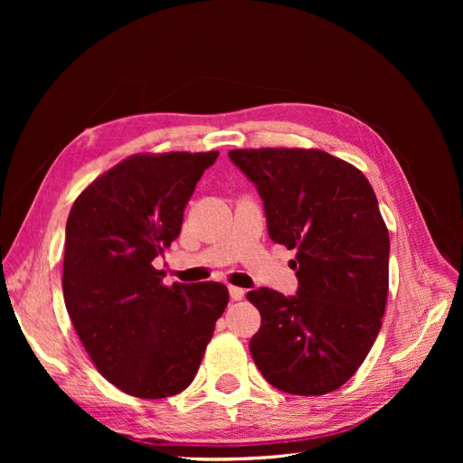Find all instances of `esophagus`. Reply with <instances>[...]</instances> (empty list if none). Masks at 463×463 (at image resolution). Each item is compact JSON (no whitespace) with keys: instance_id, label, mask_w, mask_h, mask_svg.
<instances>
[{"instance_id":"esophagus-1","label":"esophagus","mask_w":463,"mask_h":463,"mask_svg":"<svg viewBox=\"0 0 463 463\" xmlns=\"http://www.w3.org/2000/svg\"><path fill=\"white\" fill-rule=\"evenodd\" d=\"M230 298L233 301H241L245 298V289L241 288H235V286H230Z\"/></svg>"}]
</instances>
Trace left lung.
Segmentation results:
<instances>
[{
  "mask_svg": "<svg viewBox=\"0 0 463 463\" xmlns=\"http://www.w3.org/2000/svg\"><path fill=\"white\" fill-rule=\"evenodd\" d=\"M228 156L253 181L274 243L296 249V296L259 288L249 349L274 388L320 396L355 374L383 326L390 237L355 165L322 150L249 148Z\"/></svg>",
  "mask_w": 463,
  "mask_h": 463,
  "instance_id": "obj_1",
  "label": "left lung"
}]
</instances>
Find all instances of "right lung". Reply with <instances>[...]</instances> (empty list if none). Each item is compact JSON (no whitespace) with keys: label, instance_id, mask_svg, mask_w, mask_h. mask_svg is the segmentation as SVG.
Returning a JSON list of instances; mask_svg holds the SVG:
<instances>
[{"label":"right lung","instance_id":"right-lung-1","mask_svg":"<svg viewBox=\"0 0 463 463\" xmlns=\"http://www.w3.org/2000/svg\"><path fill=\"white\" fill-rule=\"evenodd\" d=\"M218 152L135 154L82 191L65 228L63 299L96 369L145 400L185 390L230 301L220 282L164 286L154 259Z\"/></svg>","mask_w":463,"mask_h":463}]
</instances>
